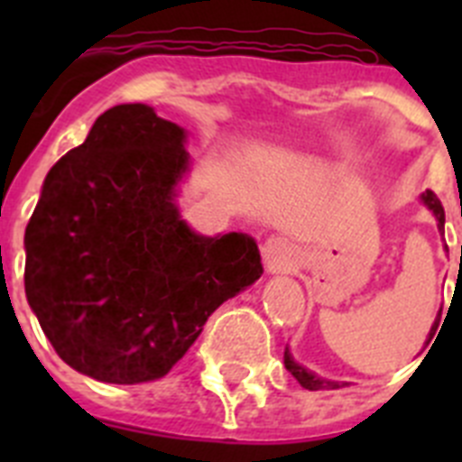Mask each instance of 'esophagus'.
<instances>
[{"label": "esophagus", "instance_id": "34e87169", "mask_svg": "<svg viewBox=\"0 0 462 462\" xmlns=\"http://www.w3.org/2000/svg\"><path fill=\"white\" fill-rule=\"evenodd\" d=\"M261 254H263V261L268 263V268H280L291 259V247H289L287 238L271 236V238L263 243V247H261Z\"/></svg>", "mask_w": 462, "mask_h": 462}]
</instances>
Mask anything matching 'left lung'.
<instances>
[{
  "mask_svg": "<svg viewBox=\"0 0 462 462\" xmlns=\"http://www.w3.org/2000/svg\"><path fill=\"white\" fill-rule=\"evenodd\" d=\"M421 203L428 208V210L432 212V215H435V219H438L439 234L444 236V208H442V203H439L438 196L432 194L430 189H426L421 194ZM439 312H442V310H439ZM438 317H439V314H438ZM435 330H438V319H435L430 333H428L426 345L430 342V337L435 336ZM284 365H287L289 373H291L293 377L298 379V383H300V386H303V389H308V391H328V389H342V386H346V382H333V379H324V377H319V374H314L312 370L305 368V365H300V363L293 361L291 352H289V346L284 349Z\"/></svg>",
  "mask_w": 462,
  "mask_h": 462,
  "instance_id": "1",
  "label": "left lung"
}]
</instances>
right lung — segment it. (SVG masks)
<instances>
[{
    "mask_svg": "<svg viewBox=\"0 0 462 462\" xmlns=\"http://www.w3.org/2000/svg\"><path fill=\"white\" fill-rule=\"evenodd\" d=\"M185 143L152 106H113L41 187L24 293L60 358L88 377H164L208 317L263 273L252 236H201L182 219Z\"/></svg>",
    "mask_w": 462,
    "mask_h": 462,
    "instance_id": "1",
    "label": "right lung"
}]
</instances>
